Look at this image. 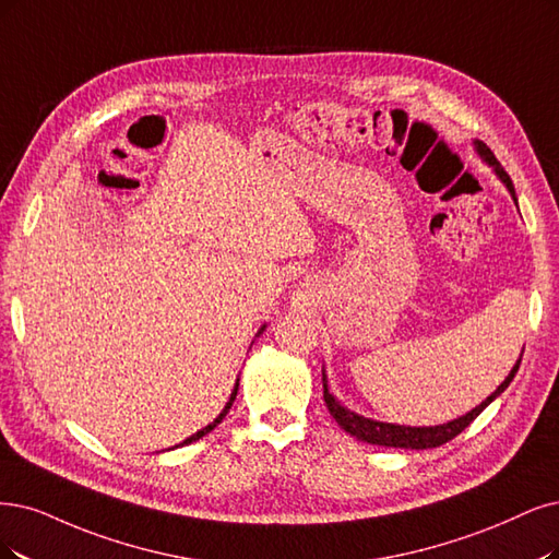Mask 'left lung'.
Here are the masks:
<instances>
[{"mask_svg": "<svg viewBox=\"0 0 559 559\" xmlns=\"http://www.w3.org/2000/svg\"><path fill=\"white\" fill-rule=\"evenodd\" d=\"M477 144V152L492 165L495 173H498V177L507 183V189L515 202V189H513V181L511 177L507 175V170L500 165V160L495 158V154L488 150V144L484 142H474ZM519 204V202H515ZM519 366H521V359L515 361V366L511 368V373L507 376V380L492 391V394L479 405L474 407L472 412H467L465 417H459L453 419L449 424H442V426H428V428H412V426H396V424H382V421H373V419H366V417H359L355 415V412H349L347 407H343L332 394H329L326 389V378L322 373V386H324V403L329 407V412H332V417L336 419V424L349 432V436L361 440V442H368V444H380V447H399V449H436L440 444H447L449 440H453L456 436H461V432L477 419L481 412L498 399L502 391L511 384V380L515 378V373H519Z\"/></svg>", "mask_w": 559, "mask_h": 559, "instance_id": "8db88e82", "label": "left lung"}]
</instances>
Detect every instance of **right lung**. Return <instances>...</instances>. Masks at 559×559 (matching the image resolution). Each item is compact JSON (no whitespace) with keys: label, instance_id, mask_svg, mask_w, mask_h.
Listing matches in <instances>:
<instances>
[{"label":"right lung","instance_id":"add662e5","mask_svg":"<svg viewBox=\"0 0 559 559\" xmlns=\"http://www.w3.org/2000/svg\"><path fill=\"white\" fill-rule=\"evenodd\" d=\"M260 332H264V326L260 329ZM260 332H258V334H260ZM237 386H239V382H237ZM237 386H235V391H233V396H230V401H227V405H225V409L221 412V415H218V417H216V419H214V421H212L210 426H204L202 430H198V432H195V436H191V438H186V440H183L181 444H191V442H195V440L204 438V436H206V432H212V430H214V428H216V426H218V424L223 421V417L227 415V409H230V407H233V401H235V396H237Z\"/></svg>","mask_w":559,"mask_h":559}]
</instances>
